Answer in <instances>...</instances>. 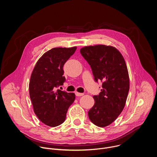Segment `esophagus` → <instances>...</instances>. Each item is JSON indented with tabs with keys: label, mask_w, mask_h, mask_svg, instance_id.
<instances>
[{
	"label": "esophagus",
	"mask_w": 157,
	"mask_h": 157,
	"mask_svg": "<svg viewBox=\"0 0 157 157\" xmlns=\"http://www.w3.org/2000/svg\"><path fill=\"white\" fill-rule=\"evenodd\" d=\"M75 94L76 96H82L84 95L83 93H78V92H75Z\"/></svg>",
	"instance_id": "34e87169"
}]
</instances>
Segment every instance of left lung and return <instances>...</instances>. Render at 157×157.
I'll use <instances>...</instances> for the list:
<instances>
[{"label":"left lung","instance_id":"8db88e82","mask_svg":"<svg viewBox=\"0 0 157 157\" xmlns=\"http://www.w3.org/2000/svg\"><path fill=\"white\" fill-rule=\"evenodd\" d=\"M90 65L96 82H102L101 92L94 95L95 103L88 116L96 125L104 127L113 122L124 109L129 91V77L125 61L114 47L103 44L80 50Z\"/></svg>","mask_w":157,"mask_h":157}]
</instances>
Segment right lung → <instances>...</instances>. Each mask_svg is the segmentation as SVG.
Segmentation results:
<instances>
[{"mask_svg":"<svg viewBox=\"0 0 157 157\" xmlns=\"http://www.w3.org/2000/svg\"><path fill=\"white\" fill-rule=\"evenodd\" d=\"M76 47L54 48L38 59L30 77L29 93L34 113L44 124H63L67 111L75 99L74 93L56 89L65 82L63 66Z\"/></svg>","mask_w":157,"mask_h":157,"instance_id":"right-lung-1","label":"right lung"}]
</instances>
